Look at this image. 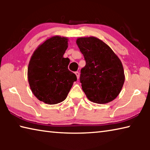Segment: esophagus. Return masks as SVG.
Here are the masks:
<instances>
[{
	"mask_svg": "<svg viewBox=\"0 0 150 150\" xmlns=\"http://www.w3.org/2000/svg\"><path fill=\"white\" fill-rule=\"evenodd\" d=\"M75 74L76 75V76H77V79L79 78V75H80V73H79L78 71H76V72H75Z\"/></svg>",
	"mask_w": 150,
	"mask_h": 150,
	"instance_id": "obj_1",
	"label": "esophagus"
}]
</instances>
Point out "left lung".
I'll return each instance as SVG.
<instances>
[{"label":"left lung","mask_w":150,"mask_h":150,"mask_svg":"<svg viewBox=\"0 0 150 150\" xmlns=\"http://www.w3.org/2000/svg\"><path fill=\"white\" fill-rule=\"evenodd\" d=\"M86 65L81 69L82 89L91 101L105 104L119 95L124 83L120 60L105 42L95 37L77 40Z\"/></svg>","instance_id":"obj_1"}]
</instances>
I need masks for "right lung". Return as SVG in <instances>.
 Returning <instances> with one entry per match:
<instances>
[{"label": "right lung", "instance_id": "add662e5", "mask_svg": "<svg viewBox=\"0 0 150 150\" xmlns=\"http://www.w3.org/2000/svg\"><path fill=\"white\" fill-rule=\"evenodd\" d=\"M68 47L66 38L54 36L37 48L30 59L28 77L30 88L38 99L48 105L64 100L77 81L68 69L70 60L64 58Z\"/></svg>", "mask_w": 150, "mask_h": 150}]
</instances>
